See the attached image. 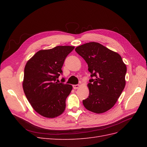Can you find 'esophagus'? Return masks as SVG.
<instances>
[{"mask_svg": "<svg viewBox=\"0 0 147 147\" xmlns=\"http://www.w3.org/2000/svg\"><path fill=\"white\" fill-rule=\"evenodd\" d=\"M80 87V84H74V85H73V88L74 90H76V89H78Z\"/></svg>", "mask_w": 147, "mask_h": 147, "instance_id": "1", "label": "esophagus"}]
</instances>
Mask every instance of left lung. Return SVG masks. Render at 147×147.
Instances as JSON below:
<instances>
[{"instance_id": "obj_1", "label": "left lung", "mask_w": 147, "mask_h": 147, "mask_svg": "<svg viewBox=\"0 0 147 147\" xmlns=\"http://www.w3.org/2000/svg\"><path fill=\"white\" fill-rule=\"evenodd\" d=\"M75 51L86 62L94 78L88 84L90 94L83 105L92 112L104 113L116 104L125 87L126 65L118 53L97 42L84 43Z\"/></svg>"}]
</instances>
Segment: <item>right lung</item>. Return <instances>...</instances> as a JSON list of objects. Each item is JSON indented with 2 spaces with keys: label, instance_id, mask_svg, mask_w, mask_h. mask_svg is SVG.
<instances>
[{
  "label": "right lung",
  "instance_id": "add662e5",
  "mask_svg": "<svg viewBox=\"0 0 147 147\" xmlns=\"http://www.w3.org/2000/svg\"><path fill=\"white\" fill-rule=\"evenodd\" d=\"M74 47L57 46L37 52L24 68L23 88L24 94L35 112L53 118L65 109V100L72 86L56 82L62 74L64 60Z\"/></svg>",
  "mask_w": 147,
  "mask_h": 147
}]
</instances>
